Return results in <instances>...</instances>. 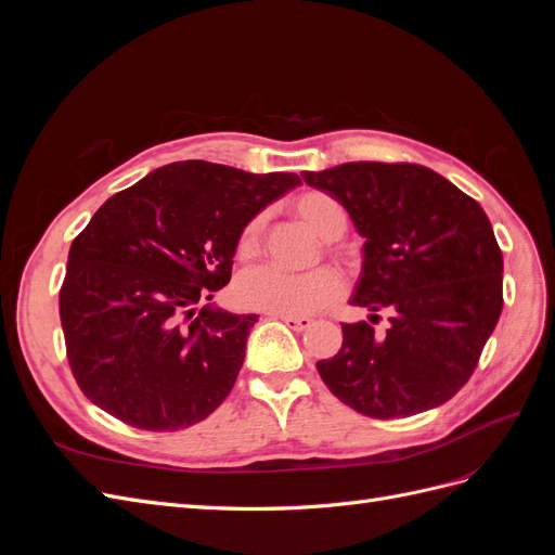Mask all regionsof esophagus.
Instances as JSON below:
<instances>
[{"instance_id":"esophagus-1","label":"esophagus","mask_w":555,"mask_h":555,"mask_svg":"<svg viewBox=\"0 0 555 555\" xmlns=\"http://www.w3.org/2000/svg\"><path fill=\"white\" fill-rule=\"evenodd\" d=\"M275 319H282L284 324L294 331H306L312 326V319L310 317H298V314H273Z\"/></svg>"}]
</instances>
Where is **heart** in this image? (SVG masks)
<instances>
[{
    "label": "heart",
    "instance_id": "heart-1",
    "mask_svg": "<svg viewBox=\"0 0 555 555\" xmlns=\"http://www.w3.org/2000/svg\"><path fill=\"white\" fill-rule=\"evenodd\" d=\"M296 212L324 241L340 238L347 229V212L333 196L324 192H306L296 198ZM266 217L259 212L243 227L238 255L251 257L259 249ZM343 294L340 275L331 268H314L308 273H287L275 266H257L243 273L236 296L249 310L271 314H310L333 304Z\"/></svg>",
    "mask_w": 555,
    "mask_h": 555
}]
</instances>
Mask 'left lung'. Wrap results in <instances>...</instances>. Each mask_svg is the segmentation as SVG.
<instances>
[{"mask_svg":"<svg viewBox=\"0 0 555 555\" xmlns=\"http://www.w3.org/2000/svg\"><path fill=\"white\" fill-rule=\"evenodd\" d=\"M304 180L340 201L363 243L349 304L390 328L343 324L317 371L333 396L373 418L442 405L473 375L502 312V251L475 198L418 164L349 162Z\"/></svg>","mask_w":555,"mask_h":555,"instance_id":"obj_1","label":"left lung"}]
</instances>
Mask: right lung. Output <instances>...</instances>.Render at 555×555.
Returning <instances> with one entry per match:
<instances>
[{"mask_svg":"<svg viewBox=\"0 0 555 555\" xmlns=\"http://www.w3.org/2000/svg\"><path fill=\"white\" fill-rule=\"evenodd\" d=\"M296 184L188 159L94 212L60 289L66 357L94 405L143 430L188 428L222 405L257 314L208 300L231 280L243 227Z\"/></svg>","mask_w":555,"mask_h":555,"instance_id":"right-lung-1","label":"right lung"}]
</instances>
